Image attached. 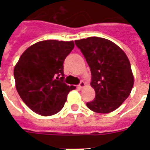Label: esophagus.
I'll return each instance as SVG.
<instances>
[{
	"label": "esophagus",
	"instance_id": "esophagus-1",
	"mask_svg": "<svg viewBox=\"0 0 150 150\" xmlns=\"http://www.w3.org/2000/svg\"><path fill=\"white\" fill-rule=\"evenodd\" d=\"M85 85H86V83H85V82H83V81H81V82H80V83H79V86H78L79 87V88H82V87L85 86Z\"/></svg>",
	"mask_w": 150,
	"mask_h": 150
}]
</instances>
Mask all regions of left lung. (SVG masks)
Listing matches in <instances>:
<instances>
[{
    "label": "left lung",
    "instance_id": "left-lung-1",
    "mask_svg": "<svg viewBox=\"0 0 150 150\" xmlns=\"http://www.w3.org/2000/svg\"><path fill=\"white\" fill-rule=\"evenodd\" d=\"M75 43L90 68V84L96 92L95 99L86 106L100 114L114 111L128 98L134 84L128 57L107 39L94 36Z\"/></svg>",
    "mask_w": 150,
    "mask_h": 150
}]
</instances>
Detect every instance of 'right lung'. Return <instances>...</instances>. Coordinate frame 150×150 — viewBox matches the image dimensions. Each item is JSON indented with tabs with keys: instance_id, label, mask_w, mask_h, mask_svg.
Instances as JSON below:
<instances>
[{
	"instance_id": "add662e5",
	"label": "right lung",
	"mask_w": 150,
	"mask_h": 150,
	"mask_svg": "<svg viewBox=\"0 0 150 150\" xmlns=\"http://www.w3.org/2000/svg\"><path fill=\"white\" fill-rule=\"evenodd\" d=\"M73 41L44 40L29 47L14 69L15 86L23 102L35 113L50 116L63 108L68 93L64 61L74 49Z\"/></svg>"
}]
</instances>
